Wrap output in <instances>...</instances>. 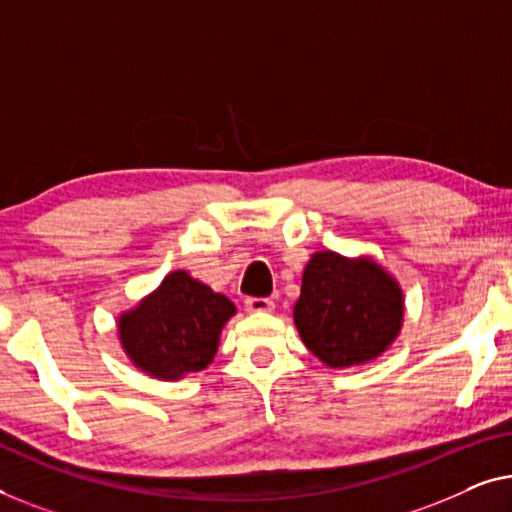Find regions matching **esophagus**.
Listing matches in <instances>:
<instances>
[{
	"label": "esophagus",
	"mask_w": 512,
	"mask_h": 512,
	"mask_svg": "<svg viewBox=\"0 0 512 512\" xmlns=\"http://www.w3.org/2000/svg\"><path fill=\"white\" fill-rule=\"evenodd\" d=\"M273 301L269 297H248L246 299V311L248 313H271L273 311Z\"/></svg>",
	"instance_id": "34e87169"
}]
</instances>
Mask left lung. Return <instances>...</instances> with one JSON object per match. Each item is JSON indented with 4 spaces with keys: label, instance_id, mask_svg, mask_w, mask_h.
<instances>
[{
    "label": "left lung",
    "instance_id": "8db88e82",
    "mask_svg": "<svg viewBox=\"0 0 512 512\" xmlns=\"http://www.w3.org/2000/svg\"><path fill=\"white\" fill-rule=\"evenodd\" d=\"M401 322L403 294L376 262L322 250L306 264L294 325L320 362L345 369L376 359Z\"/></svg>",
    "mask_w": 512,
    "mask_h": 512
}]
</instances>
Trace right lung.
<instances>
[{
  "mask_svg": "<svg viewBox=\"0 0 512 512\" xmlns=\"http://www.w3.org/2000/svg\"><path fill=\"white\" fill-rule=\"evenodd\" d=\"M234 313L225 294L187 271H174L134 311L120 315L118 331L122 348L141 371L178 380L211 364L220 329Z\"/></svg>",
  "mask_w": 512,
  "mask_h": 512,
  "instance_id": "right-lung-1",
  "label": "right lung"
}]
</instances>
